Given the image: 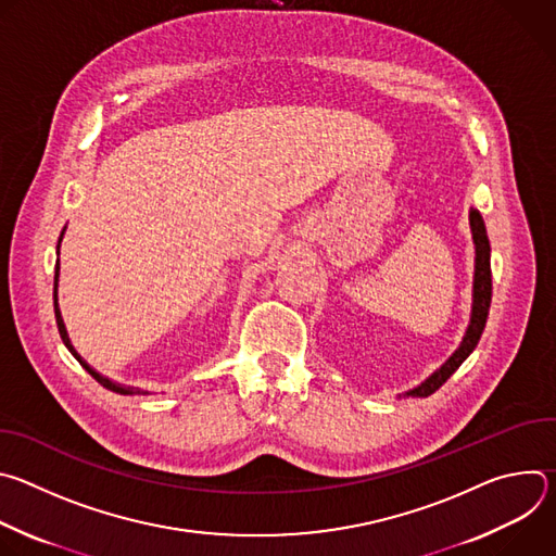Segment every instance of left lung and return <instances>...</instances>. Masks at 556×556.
I'll use <instances>...</instances> for the list:
<instances>
[{
    "label": "left lung",
    "instance_id": "obj_1",
    "mask_svg": "<svg viewBox=\"0 0 556 556\" xmlns=\"http://www.w3.org/2000/svg\"><path fill=\"white\" fill-rule=\"evenodd\" d=\"M470 230H472V242H475V283H472V314H470V326L466 330V337L462 345L455 350V354L420 387L412 389L407 395H431L435 389H440L453 371L468 358V354L478 345L486 319H489V307H491V294H493V281H491V244L484 219L480 211L470 208Z\"/></svg>",
    "mask_w": 556,
    "mask_h": 556
}]
</instances>
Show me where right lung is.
Returning <instances> with one entry per match:
<instances>
[{
  "mask_svg": "<svg viewBox=\"0 0 556 556\" xmlns=\"http://www.w3.org/2000/svg\"><path fill=\"white\" fill-rule=\"evenodd\" d=\"M61 237H63V232H61ZM61 237H59V244H61ZM56 253H59V247H56ZM56 283H59V260H56V266H54V319H56V328H59V334H61V341L65 343V348L72 352V356L81 363L88 371H90V376L97 380V382H101L105 389H110V391H116V393H125V395H131V393H140V389H136V387H123V384H118V382H112L110 378H105V376H101V374H97L81 356H78L76 352H74V348H72V343H70V339H67V332H65V326H63V319H61V312H59V303H56Z\"/></svg>",
  "mask_w": 556,
  "mask_h": 556,
  "instance_id": "obj_1",
  "label": "right lung"
}]
</instances>
